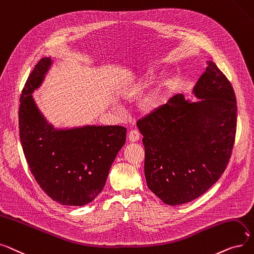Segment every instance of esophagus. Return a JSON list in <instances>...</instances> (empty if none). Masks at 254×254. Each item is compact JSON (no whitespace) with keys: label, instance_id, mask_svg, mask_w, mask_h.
I'll use <instances>...</instances> for the list:
<instances>
[{"label":"esophagus","instance_id":"obj_1","mask_svg":"<svg viewBox=\"0 0 254 254\" xmlns=\"http://www.w3.org/2000/svg\"><path fill=\"white\" fill-rule=\"evenodd\" d=\"M139 137H140V134L137 130H131L128 134V138L131 142L137 141L139 139Z\"/></svg>","mask_w":254,"mask_h":254}]
</instances>
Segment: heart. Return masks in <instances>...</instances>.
Returning <instances> with one entry per match:
<instances>
[{
  "mask_svg": "<svg viewBox=\"0 0 254 254\" xmlns=\"http://www.w3.org/2000/svg\"><path fill=\"white\" fill-rule=\"evenodd\" d=\"M149 75H151V73H149V72H148V73H144L142 75H139V78H137L136 82L134 83L135 88L139 87L140 84H141V82H142V80L146 79ZM157 104H158V96L151 95V96H148V97H146L141 101L140 108H141L142 111H144V112H151L152 110H154L155 106Z\"/></svg>",
  "mask_w": 254,
  "mask_h": 254,
  "instance_id": "1",
  "label": "heart"
}]
</instances>
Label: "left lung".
Returning <instances> with one entry per match:
<instances>
[{"instance_id": "obj_1", "label": "left lung", "mask_w": 254, "mask_h": 254, "mask_svg": "<svg viewBox=\"0 0 254 254\" xmlns=\"http://www.w3.org/2000/svg\"><path fill=\"white\" fill-rule=\"evenodd\" d=\"M193 93L199 101L175 95L136 123L143 136L147 185L170 206L189 202L212 187L235 143V92L214 62H207Z\"/></svg>"}]
</instances>
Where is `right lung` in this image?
<instances>
[{
	"mask_svg": "<svg viewBox=\"0 0 254 254\" xmlns=\"http://www.w3.org/2000/svg\"><path fill=\"white\" fill-rule=\"evenodd\" d=\"M52 63L51 58L41 59L22 89L20 142L31 173L48 196L64 206H84L103 190L127 130L94 125L56 129L48 123L32 93L40 87Z\"/></svg>",
	"mask_w": 254,
	"mask_h": 254,
	"instance_id": "obj_1",
	"label": "right lung"
}]
</instances>
